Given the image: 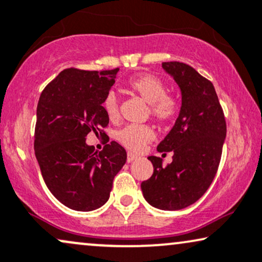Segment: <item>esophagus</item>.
I'll return each instance as SVG.
<instances>
[{
    "mask_svg": "<svg viewBox=\"0 0 262 262\" xmlns=\"http://www.w3.org/2000/svg\"><path fill=\"white\" fill-rule=\"evenodd\" d=\"M138 156L137 155H134V154H132V152H128L127 154V162L128 163H132V162H134L135 160H138Z\"/></svg>",
    "mask_w": 262,
    "mask_h": 262,
    "instance_id": "34e87169",
    "label": "esophagus"
}]
</instances>
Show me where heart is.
Returning <instances> with one entry per match:
<instances>
[{
	"mask_svg": "<svg viewBox=\"0 0 262 262\" xmlns=\"http://www.w3.org/2000/svg\"><path fill=\"white\" fill-rule=\"evenodd\" d=\"M127 87L148 104V115L158 123L174 121L180 111V102L173 95L167 94L164 82L157 76L142 74L130 78ZM102 108L110 121L120 117V101L114 92H108L102 100ZM155 133L151 127L144 124H129L117 132L116 139L122 146L130 151H140L145 145L154 140Z\"/></svg>",
	"mask_w": 262,
	"mask_h": 262,
	"instance_id": "obj_1",
	"label": "heart"
}]
</instances>
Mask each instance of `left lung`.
<instances>
[{"instance_id": "8db88e82", "label": "left lung", "mask_w": 262, "mask_h": 262, "mask_svg": "<svg viewBox=\"0 0 262 262\" xmlns=\"http://www.w3.org/2000/svg\"><path fill=\"white\" fill-rule=\"evenodd\" d=\"M181 91V107L174 127L157 150L173 151V162L150 156L154 174L142 181L141 191L152 207L179 210L197 202L209 188L219 168L226 138V121L209 79L184 62H162Z\"/></svg>"}]
</instances>
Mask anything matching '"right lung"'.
Segmentation results:
<instances>
[{
	"mask_svg": "<svg viewBox=\"0 0 262 262\" xmlns=\"http://www.w3.org/2000/svg\"><path fill=\"white\" fill-rule=\"evenodd\" d=\"M118 70L65 69L39 97L35 155L49 191L70 209L91 211L106 203L114 178L127 161L118 142L111 141L100 152L85 142L91 132L106 135L102 100Z\"/></svg>",
	"mask_w": 262,
	"mask_h": 262,
	"instance_id": "right-lung-1",
	"label": "right lung"
}]
</instances>
